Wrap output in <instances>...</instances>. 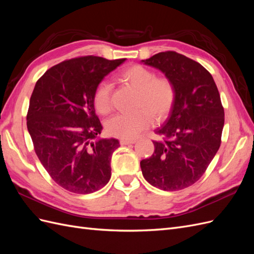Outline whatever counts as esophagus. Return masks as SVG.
I'll use <instances>...</instances> for the list:
<instances>
[{
  "label": "esophagus",
  "mask_w": 254,
  "mask_h": 254,
  "mask_svg": "<svg viewBox=\"0 0 254 254\" xmlns=\"http://www.w3.org/2000/svg\"><path fill=\"white\" fill-rule=\"evenodd\" d=\"M135 141L134 140H130V139H121L120 144L121 145H129V144H133Z\"/></svg>",
  "instance_id": "1"
}]
</instances>
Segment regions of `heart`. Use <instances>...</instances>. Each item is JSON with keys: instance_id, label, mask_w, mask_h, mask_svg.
<instances>
[{"instance_id": "obj_1", "label": "heart", "mask_w": 254, "mask_h": 254, "mask_svg": "<svg viewBox=\"0 0 254 254\" xmlns=\"http://www.w3.org/2000/svg\"><path fill=\"white\" fill-rule=\"evenodd\" d=\"M119 79L137 91L135 108L141 110L132 114L113 115L106 121L105 129L111 136L132 139L151 125V116L158 122L171 111L175 101V87L166 76H156L152 70L141 64L123 68L119 73ZM110 93V84L107 81H101L96 86L93 105L99 114L106 115L111 111Z\"/></svg>"}]
</instances>
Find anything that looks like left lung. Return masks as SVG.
I'll return each instance as SVG.
<instances>
[{
  "mask_svg": "<svg viewBox=\"0 0 254 254\" xmlns=\"http://www.w3.org/2000/svg\"><path fill=\"white\" fill-rule=\"evenodd\" d=\"M142 63L158 68L175 87V101L164 125L156 130L155 151L141 161L146 181L163 190L186 189L201 178L221 143L225 111L210 72L174 51Z\"/></svg>",
  "mask_w": 254,
  "mask_h": 254,
  "instance_id": "obj_1",
  "label": "left lung"
}]
</instances>
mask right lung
I'll return each instance as SVG.
<instances>
[{
  "label": "right lung",
  "mask_w": 254,
  "mask_h": 254,
  "mask_svg": "<svg viewBox=\"0 0 254 254\" xmlns=\"http://www.w3.org/2000/svg\"><path fill=\"white\" fill-rule=\"evenodd\" d=\"M125 60H64L36 82L26 117L34 149L52 179L72 193H93L110 180L111 157L120 142L96 140L103 126L93 94L105 76Z\"/></svg>",
  "instance_id": "1"
}]
</instances>
